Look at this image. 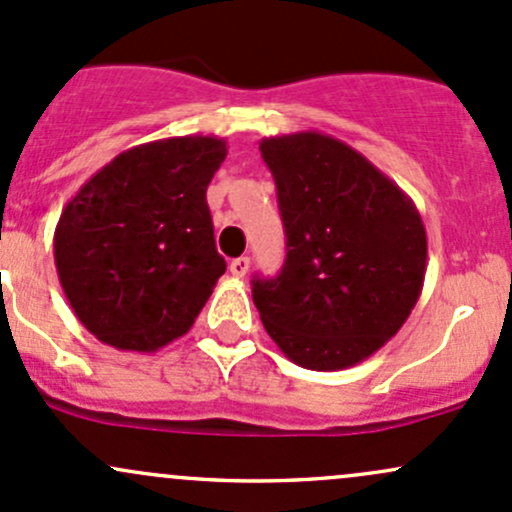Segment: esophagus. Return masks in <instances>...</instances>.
Returning <instances> with one entry per match:
<instances>
[{
  "label": "esophagus",
  "mask_w": 512,
  "mask_h": 512,
  "mask_svg": "<svg viewBox=\"0 0 512 512\" xmlns=\"http://www.w3.org/2000/svg\"><path fill=\"white\" fill-rule=\"evenodd\" d=\"M228 269L233 277H245L247 269H250V257H235V260H230Z\"/></svg>",
  "instance_id": "1"
}]
</instances>
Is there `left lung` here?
I'll list each match as a JSON object with an SVG mask.
<instances>
[{
    "label": "left lung",
    "mask_w": 512,
    "mask_h": 512,
    "mask_svg": "<svg viewBox=\"0 0 512 512\" xmlns=\"http://www.w3.org/2000/svg\"><path fill=\"white\" fill-rule=\"evenodd\" d=\"M277 184L286 257L252 279L269 338L316 372L355 367L401 330L423 291L428 235L403 189L318 131L260 143Z\"/></svg>",
    "instance_id": "left-lung-1"
}]
</instances>
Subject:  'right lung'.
<instances>
[{
    "label": "right lung",
    "instance_id": "right-lung-1",
    "mask_svg": "<svg viewBox=\"0 0 512 512\" xmlns=\"http://www.w3.org/2000/svg\"><path fill=\"white\" fill-rule=\"evenodd\" d=\"M226 153L216 136L136 145L67 201L55 267L75 316L101 342L155 352L194 325L226 272L206 204Z\"/></svg>",
    "mask_w": 512,
    "mask_h": 512
}]
</instances>
